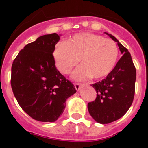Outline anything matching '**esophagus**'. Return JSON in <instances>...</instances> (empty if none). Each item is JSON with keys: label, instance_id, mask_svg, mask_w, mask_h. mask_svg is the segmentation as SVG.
Segmentation results:
<instances>
[{"label": "esophagus", "instance_id": "34e87169", "mask_svg": "<svg viewBox=\"0 0 148 148\" xmlns=\"http://www.w3.org/2000/svg\"><path fill=\"white\" fill-rule=\"evenodd\" d=\"M83 85L82 84H80V83H74V87H75V89L77 90H79L81 89V87Z\"/></svg>", "mask_w": 148, "mask_h": 148}]
</instances>
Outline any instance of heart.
<instances>
[{
  "instance_id": "1",
  "label": "heart",
  "mask_w": 148,
  "mask_h": 148,
  "mask_svg": "<svg viewBox=\"0 0 148 148\" xmlns=\"http://www.w3.org/2000/svg\"><path fill=\"white\" fill-rule=\"evenodd\" d=\"M118 47L111 39L96 34H75L68 42L56 45L53 57L61 73L69 74L81 60L82 65L74 71L76 80L91 77L98 80L112 71L118 58Z\"/></svg>"
}]
</instances>
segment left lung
Segmentation results:
<instances>
[{
  "instance_id": "1",
  "label": "left lung",
  "mask_w": 148,
  "mask_h": 148,
  "mask_svg": "<svg viewBox=\"0 0 148 148\" xmlns=\"http://www.w3.org/2000/svg\"><path fill=\"white\" fill-rule=\"evenodd\" d=\"M106 34L117 42L123 55L105 79L91 85L97 97L88 103V111L100 124H109L123 117L133 103L135 93L136 68L131 53L115 37Z\"/></svg>"
}]
</instances>
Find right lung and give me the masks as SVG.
<instances>
[{"label": "right lung", "instance_id": "add662e5", "mask_svg": "<svg viewBox=\"0 0 148 148\" xmlns=\"http://www.w3.org/2000/svg\"><path fill=\"white\" fill-rule=\"evenodd\" d=\"M58 34L40 36L27 44L13 61L10 84L21 108L31 117L53 122L62 114L66 101L76 89L55 66L53 52Z\"/></svg>", "mask_w": 148, "mask_h": 148}]
</instances>
